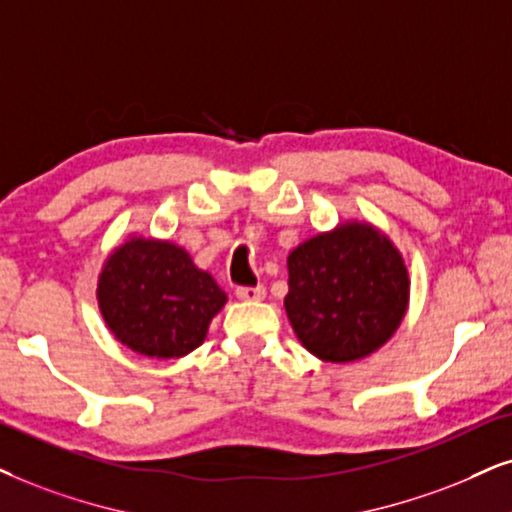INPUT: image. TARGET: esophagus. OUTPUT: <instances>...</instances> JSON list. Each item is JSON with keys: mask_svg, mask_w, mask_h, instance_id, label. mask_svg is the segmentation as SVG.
I'll use <instances>...</instances> for the list:
<instances>
[{"mask_svg": "<svg viewBox=\"0 0 512 512\" xmlns=\"http://www.w3.org/2000/svg\"><path fill=\"white\" fill-rule=\"evenodd\" d=\"M264 295H267L264 286H238L236 288V297H238V300H243V302L264 300Z\"/></svg>", "mask_w": 512, "mask_h": 512, "instance_id": "obj_1", "label": "esophagus"}]
</instances>
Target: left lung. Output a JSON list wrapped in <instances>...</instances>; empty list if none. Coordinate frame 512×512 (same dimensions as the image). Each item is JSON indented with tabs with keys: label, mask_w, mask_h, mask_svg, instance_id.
<instances>
[{
	"label": "left lung",
	"mask_w": 512,
	"mask_h": 512,
	"mask_svg": "<svg viewBox=\"0 0 512 512\" xmlns=\"http://www.w3.org/2000/svg\"><path fill=\"white\" fill-rule=\"evenodd\" d=\"M409 304V271L371 224H340L288 255L286 312L314 357L345 364L383 347Z\"/></svg>",
	"instance_id": "obj_1"
}]
</instances>
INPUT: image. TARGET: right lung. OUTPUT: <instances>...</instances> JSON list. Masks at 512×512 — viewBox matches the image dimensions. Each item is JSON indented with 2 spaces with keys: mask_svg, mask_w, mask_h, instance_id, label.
<instances>
[{
  "mask_svg": "<svg viewBox=\"0 0 512 512\" xmlns=\"http://www.w3.org/2000/svg\"><path fill=\"white\" fill-rule=\"evenodd\" d=\"M96 295L115 338L155 359L193 352L226 302L189 252L151 238H132L108 257Z\"/></svg>",
  "mask_w": 512,
  "mask_h": 512,
  "instance_id": "right-lung-1",
  "label": "right lung"
}]
</instances>
